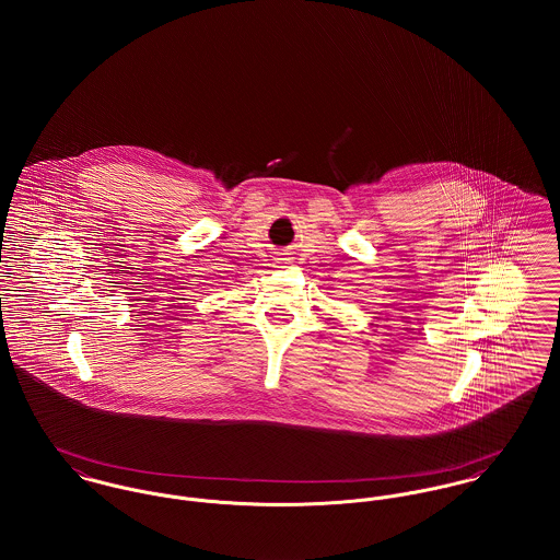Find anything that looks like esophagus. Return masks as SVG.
I'll use <instances>...</instances> for the list:
<instances>
[{"instance_id": "esophagus-1", "label": "esophagus", "mask_w": 560, "mask_h": 560, "mask_svg": "<svg viewBox=\"0 0 560 560\" xmlns=\"http://www.w3.org/2000/svg\"><path fill=\"white\" fill-rule=\"evenodd\" d=\"M280 260H291V258H280Z\"/></svg>"}]
</instances>
